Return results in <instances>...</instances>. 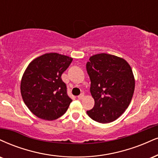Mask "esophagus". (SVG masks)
Listing matches in <instances>:
<instances>
[{
  "label": "esophagus",
  "mask_w": 158,
  "mask_h": 158,
  "mask_svg": "<svg viewBox=\"0 0 158 158\" xmlns=\"http://www.w3.org/2000/svg\"><path fill=\"white\" fill-rule=\"evenodd\" d=\"M83 98H84V94H81L79 95V96H78V98H79V99H82Z\"/></svg>",
  "instance_id": "obj_1"
}]
</instances>
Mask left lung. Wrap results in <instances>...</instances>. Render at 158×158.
<instances>
[{
  "label": "left lung",
  "mask_w": 158,
  "mask_h": 158,
  "mask_svg": "<svg viewBox=\"0 0 158 158\" xmlns=\"http://www.w3.org/2000/svg\"><path fill=\"white\" fill-rule=\"evenodd\" d=\"M94 107L87 113L93 120L107 123L116 120L130 105L135 79L128 62L107 54L90 56L86 64Z\"/></svg>",
  "instance_id": "left-lung-1"
}]
</instances>
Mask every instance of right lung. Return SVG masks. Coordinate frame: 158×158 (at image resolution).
Segmentation results:
<instances>
[{"label": "right lung", "instance_id": "right-lung-1", "mask_svg": "<svg viewBox=\"0 0 158 158\" xmlns=\"http://www.w3.org/2000/svg\"><path fill=\"white\" fill-rule=\"evenodd\" d=\"M72 60L68 56L49 53L28 64L23 75L20 92L24 103L36 116L52 121L67 111L72 99L61 76Z\"/></svg>", "mask_w": 158, "mask_h": 158}]
</instances>
